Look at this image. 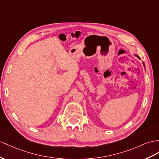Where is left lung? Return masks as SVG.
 <instances>
[{
  "mask_svg": "<svg viewBox=\"0 0 159 159\" xmlns=\"http://www.w3.org/2000/svg\"><path fill=\"white\" fill-rule=\"evenodd\" d=\"M135 56H137V57H138V58H139V59H140V57H139V56H137V55H135ZM143 65H144V66H145V65H144V63H143Z\"/></svg>",
  "mask_w": 159,
  "mask_h": 159,
  "instance_id": "obj_1",
  "label": "left lung"
}]
</instances>
